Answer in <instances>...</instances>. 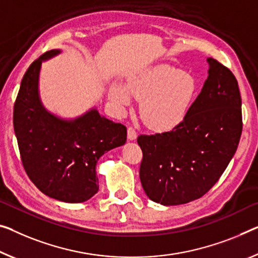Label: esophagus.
I'll return each instance as SVG.
<instances>
[{
	"instance_id": "1",
	"label": "esophagus",
	"mask_w": 258,
	"mask_h": 258,
	"mask_svg": "<svg viewBox=\"0 0 258 258\" xmlns=\"http://www.w3.org/2000/svg\"><path fill=\"white\" fill-rule=\"evenodd\" d=\"M137 138V133L135 132L133 126H129L128 128V140L129 141H135Z\"/></svg>"
}]
</instances>
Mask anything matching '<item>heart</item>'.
<instances>
[{
  "mask_svg": "<svg viewBox=\"0 0 258 258\" xmlns=\"http://www.w3.org/2000/svg\"><path fill=\"white\" fill-rule=\"evenodd\" d=\"M197 92L196 79L174 67L159 64L133 75L126 88L113 83L109 98L116 105L125 107L132 94L141 104V116L150 129L169 132L187 116Z\"/></svg>",
  "mask_w": 258,
  "mask_h": 258,
  "instance_id": "b5f03b06",
  "label": "heart"
}]
</instances>
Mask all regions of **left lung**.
I'll return each instance as SVG.
<instances>
[{
	"mask_svg": "<svg viewBox=\"0 0 258 258\" xmlns=\"http://www.w3.org/2000/svg\"><path fill=\"white\" fill-rule=\"evenodd\" d=\"M208 78L187 116L167 133L141 135L142 187L150 200L180 205L207 194L232 160L242 133L241 96L232 71L207 58Z\"/></svg>",
	"mask_w": 258,
	"mask_h": 258,
	"instance_id": "8db88e82",
	"label": "left lung"
}]
</instances>
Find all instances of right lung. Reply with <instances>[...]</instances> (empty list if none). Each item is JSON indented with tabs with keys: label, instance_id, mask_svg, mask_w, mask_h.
I'll use <instances>...</instances> for the list:
<instances>
[{
	"label": "right lung",
	"instance_id": "add662e5",
	"mask_svg": "<svg viewBox=\"0 0 258 258\" xmlns=\"http://www.w3.org/2000/svg\"><path fill=\"white\" fill-rule=\"evenodd\" d=\"M60 53L47 51L26 70L14 106V129L23 166L37 188L54 200L82 203L99 190V158L125 144L126 128L94 107L75 118L46 109L39 94L41 64Z\"/></svg>",
	"mask_w": 258,
	"mask_h": 258
}]
</instances>
